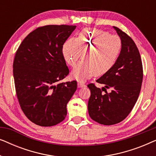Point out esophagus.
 Listing matches in <instances>:
<instances>
[{
	"instance_id": "1",
	"label": "esophagus",
	"mask_w": 156,
	"mask_h": 156,
	"mask_svg": "<svg viewBox=\"0 0 156 156\" xmlns=\"http://www.w3.org/2000/svg\"><path fill=\"white\" fill-rule=\"evenodd\" d=\"M86 85H85V84L84 82H78V87H80V88H82V87H84Z\"/></svg>"
}]
</instances>
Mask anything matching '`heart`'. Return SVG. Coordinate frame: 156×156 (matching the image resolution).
<instances>
[{
    "label": "heart",
    "mask_w": 156,
    "mask_h": 156,
    "mask_svg": "<svg viewBox=\"0 0 156 156\" xmlns=\"http://www.w3.org/2000/svg\"><path fill=\"white\" fill-rule=\"evenodd\" d=\"M122 41L118 35L97 28L82 30L76 39L64 44L63 56L69 65L74 67L82 57L83 51L89 49L86 60L72 72L74 80L84 82L92 76L107 74L116 65L122 50Z\"/></svg>",
    "instance_id": "heart-1"
}]
</instances>
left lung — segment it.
Segmentation results:
<instances>
[{"label": "left lung", "mask_w": 156, "mask_h": 156, "mask_svg": "<svg viewBox=\"0 0 156 156\" xmlns=\"http://www.w3.org/2000/svg\"><path fill=\"white\" fill-rule=\"evenodd\" d=\"M114 27L123 44L118 61L109 72L96 81L105 87L101 89L94 83L87 85L91 91L89 116L106 126L120 123L130 114L137 101L144 76L141 58L135 42L125 32ZM106 88L110 89V93Z\"/></svg>", "instance_id": "obj_1"}]
</instances>
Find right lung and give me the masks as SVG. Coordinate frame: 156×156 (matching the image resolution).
Instances as JSON below:
<instances>
[{
	"label": "right lung",
	"mask_w": 156,
	"mask_h": 156,
	"mask_svg": "<svg viewBox=\"0 0 156 156\" xmlns=\"http://www.w3.org/2000/svg\"><path fill=\"white\" fill-rule=\"evenodd\" d=\"M76 25H48L36 28L23 40L13 61L17 98L27 119L40 126H52L67 115V104L77 82H62L69 73L63 44Z\"/></svg>",
	"instance_id": "add662e5"
}]
</instances>
